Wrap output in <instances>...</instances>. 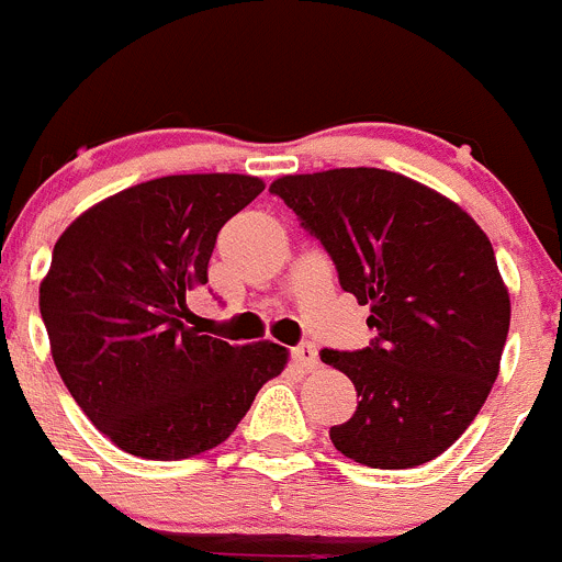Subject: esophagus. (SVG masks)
<instances>
[{
	"instance_id": "esophagus-1",
	"label": "esophagus",
	"mask_w": 562,
	"mask_h": 562,
	"mask_svg": "<svg viewBox=\"0 0 562 562\" xmlns=\"http://www.w3.org/2000/svg\"><path fill=\"white\" fill-rule=\"evenodd\" d=\"M292 358L297 360L303 369H316V363H319V355H316V347L314 344H297V347H292Z\"/></svg>"
}]
</instances>
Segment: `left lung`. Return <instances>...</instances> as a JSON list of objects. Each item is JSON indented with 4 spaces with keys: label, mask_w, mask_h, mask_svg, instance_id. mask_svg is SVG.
<instances>
[{
    "label": "left lung",
    "mask_w": 562,
    "mask_h": 562,
    "mask_svg": "<svg viewBox=\"0 0 562 562\" xmlns=\"http://www.w3.org/2000/svg\"><path fill=\"white\" fill-rule=\"evenodd\" d=\"M369 305V347L322 349L360 402L330 440L380 470L431 462L481 413L510 325L508 289L481 226L451 199L385 169L289 175L270 186Z\"/></svg>",
    "instance_id": "left-lung-1"
}]
</instances>
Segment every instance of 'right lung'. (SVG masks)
<instances>
[{"instance_id": "obj_1", "label": "right lung", "mask_w": 562, "mask_h": 562, "mask_svg": "<svg viewBox=\"0 0 562 562\" xmlns=\"http://www.w3.org/2000/svg\"><path fill=\"white\" fill-rule=\"evenodd\" d=\"M265 191L248 175H171L94 204L57 240L41 283L54 363L87 418L158 462L221 446L279 376L286 349L188 327L218 232Z\"/></svg>"}]
</instances>
